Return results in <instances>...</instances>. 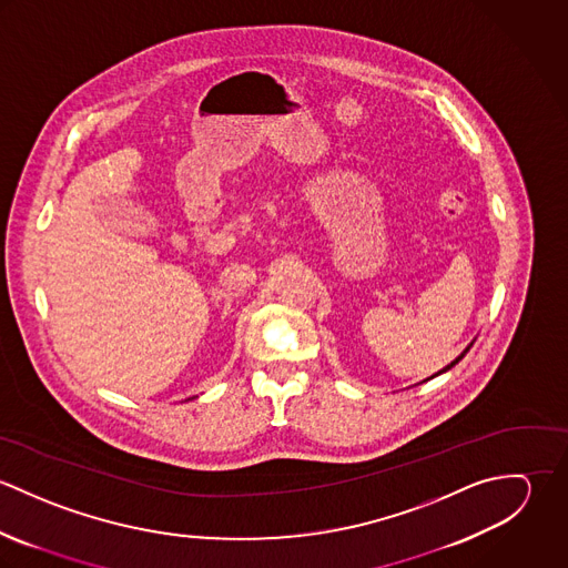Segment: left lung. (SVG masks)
I'll use <instances>...</instances> for the list:
<instances>
[{
    "label": "left lung",
    "mask_w": 568,
    "mask_h": 568,
    "mask_svg": "<svg viewBox=\"0 0 568 568\" xmlns=\"http://www.w3.org/2000/svg\"><path fill=\"white\" fill-rule=\"evenodd\" d=\"M473 343H475V341H473ZM473 343H470V345H468V347H466V349H464V352H462V354H459V356H457V358H455V361H453V363H450V365H446V367H444V369H439V372H437V374H433V376H430V378H435V376H439V374H446V372H448V369H453V367H455V365H457V363H459V361H462V358H464V356H466V354H468V349H470V347H473ZM430 378H426V381H430Z\"/></svg>",
    "instance_id": "1"
}]
</instances>
